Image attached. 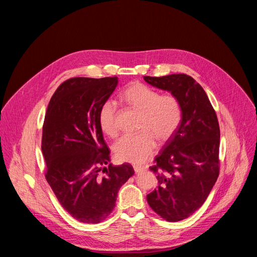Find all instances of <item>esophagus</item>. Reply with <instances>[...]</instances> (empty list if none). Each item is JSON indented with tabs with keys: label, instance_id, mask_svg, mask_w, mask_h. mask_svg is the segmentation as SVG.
<instances>
[{
	"label": "esophagus",
	"instance_id": "1",
	"mask_svg": "<svg viewBox=\"0 0 257 257\" xmlns=\"http://www.w3.org/2000/svg\"><path fill=\"white\" fill-rule=\"evenodd\" d=\"M134 170H135V173L139 174V173H143V172H144V170H145V168H144V167H142V166H138V165H134Z\"/></svg>",
	"mask_w": 257,
	"mask_h": 257
}]
</instances>
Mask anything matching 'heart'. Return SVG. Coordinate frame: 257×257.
Listing matches in <instances>:
<instances>
[{
    "label": "heart",
    "instance_id": "1",
    "mask_svg": "<svg viewBox=\"0 0 257 257\" xmlns=\"http://www.w3.org/2000/svg\"><path fill=\"white\" fill-rule=\"evenodd\" d=\"M123 99L133 109L141 112L137 135H125L114 146L115 158L121 162L141 165L149 159L157 148L155 138L161 143L172 138L182 119V107L179 98L172 94H160L142 82H134L123 92ZM98 123L103 133L111 138L118 136L116 104L109 99L102 105Z\"/></svg>",
    "mask_w": 257,
    "mask_h": 257
}]
</instances>
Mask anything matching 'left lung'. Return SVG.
<instances>
[{"instance_id": "1", "label": "left lung", "mask_w": 257, "mask_h": 257, "mask_svg": "<svg viewBox=\"0 0 257 257\" xmlns=\"http://www.w3.org/2000/svg\"><path fill=\"white\" fill-rule=\"evenodd\" d=\"M144 79L169 91L181 103L180 125L150 167L159 186L147 195L148 204L163 219L181 221L203 206L219 177V121L206 92L191 76H145Z\"/></svg>"}]
</instances>
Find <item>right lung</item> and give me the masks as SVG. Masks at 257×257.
<instances>
[{
    "instance_id": "add662e5",
    "label": "right lung",
    "mask_w": 257,
    "mask_h": 257,
    "mask_svg": "<svg viewBox=\"0 0 257 257\" xmlns=\"http://www.w3.org/2000/svg\"><path fill=\"white\" fill-rule=\"evenodd\" d=\"M118 78L76 77L52 95L43 125L46 180L74 219L99 223L111 213L121 186L134 175L128 163L112 166L98 123Z\"/></svg>"
}]
</instances>
